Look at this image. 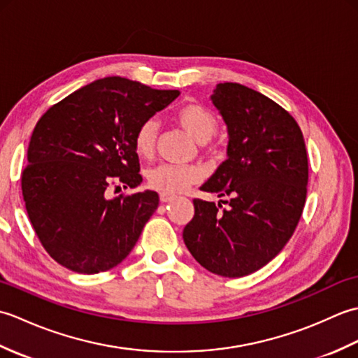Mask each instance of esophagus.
Instances as JSON below:
<instances>
[{
  "instance_id": "obj_1",
  "label": "esophagus",
  "mask_w": 358,
  "mask_h": 358,
  "mask_svg": "<svg viewBox=\"0 0 358 358\" xmlns=\"http://www.w3.org/2000/svg\"><path fill=\"white\" fill-rule=\"evenodd\" d=\"M175 199L173 195H171V194H159V200H162L163 203H169V201H172Z\"/></svg>"
}]
</instances>
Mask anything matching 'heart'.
<instances>
[{
    "label": "heart",
    "mask_w": 358,
    "mask_h": 358,
    "mask_svg": "<svg viewBox=\"0 0 358 358\" xmlns=\"http://www.w3.org/2000/svg\"><path fill=\"white\" fill-rule=\"evenodd\" d=\"M173 118L185 131L192 135L199 143H208L218 132L220 120L214 110L208 109L200 103L189 101L181 104L175 110ZM158 136V123L149 118L136 127L134 135V148L140 157L148 158L154 154ZM148 185L163 194L183 192L191 185L201 178L200 169L194 166L177 164H158L146 173Z\"/></svg>",
    "instance_id": "1"
}]
</instances>
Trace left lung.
Here are the masks:
<instances>
[{"label": "left lung", "instance_id": "obj_1", "mask_svg": "<svg viewBox=\"0 0 358 358\" xmlns=\"http://www.w3.org/2000/svg\"><path fill=\"white\" fill-rule=\"evenodd\" d=\"M210 98L229 144L201 191L229 200L223 209L194 199L183 240L203 268L238 278L262 269L292 237L306 201L308 154L300 126L271 98L238 83H220Z\"/></svg>", "mask_w": 358, "mask_h": 358}]
</instances>
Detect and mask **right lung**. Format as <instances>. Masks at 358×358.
Listing matches in <instances>:
<instances>
[{"mask_svg":"<svg viewBox=\"0 0 358 358\" xmlns=\"http://www.w3.org/2000/svg\"><path fill=\"white\" fill-rule=\"evenodd\" d=\"M178 95L108 77L75 90L38 120L21 189L38 240L57 263L98 273L134 249L158 208V194L108 199V192L141 183L136 127Z\"/></svg>","mask_w":358,"mask_h":358,"instance_id":"1","label":"right lung"}]
</instances>
